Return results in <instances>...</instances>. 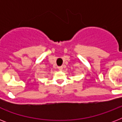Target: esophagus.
Listing matches in <instances>:
<instances>
[{
  "label": "esophagus",
  "instance_id": "1",
  "mask_svg": "<svg viewBox=\"0 0 122 122\" xmlns=\"http://www.w3.org/2000/svg\"><path fill=\"white\" fill-rule=\"evenodd\" d=\"M57 68L59 70H63V66H58L57 67Z\"/></svg>",
  "mask_w": 122,
  "mask_h": 122
}]
</instances>
